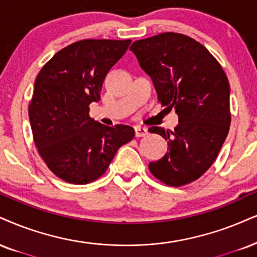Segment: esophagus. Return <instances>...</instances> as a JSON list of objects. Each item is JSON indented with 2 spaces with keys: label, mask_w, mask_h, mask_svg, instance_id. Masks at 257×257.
Returning a JSON list of instances; mask_svg holds the SVG:
<instances>
[{
  "label": "esophagus",
  "mask_w": 257,
  "mask_h": 257,
  "mask_svg": "<svg viewBox=\"0 0 257 257\" xmlns=\"http://www.w3.org/2000/svg\"><path fill=\"white\" fill-rule=\"evenodd\" d=\"M135 134H136V137H137V138L145 137V136L148 135V130H147V127H141V126H136V127H135Z\"/></svg>",
  "instance_id": "obj_1"
}]
</instances>
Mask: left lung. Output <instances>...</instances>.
Returning a JSON list of instances; mask_svg holds the SVG:
<instances>
[{
	"label": "left lung",
	"instance_id": "1",
	"mask_svg": "<svg viewBox=\"0 0 257 257\" xmlns=\"http://www.w3.org/2000/svg\"><path fill=\"white\" fill-rule=\"evenodd\" d=\"M130 50L153 80L158 102L179 115L174 131L149 128L169 147L149 170L167 186L188 185L213 164L229 134V80L212 53L185 34L166 32L136 40Z\"/></svg>",
	"mask_w": 257,
	"mask_h": 257
}]
</instances>
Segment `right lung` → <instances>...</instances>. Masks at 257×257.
Wrapping results in <instances>:
<instances>
[{"mask_svg": "<svg viewBox=\"0 0 257 257\" xmlns=\"http://www.w3.org/2000/svg\"><path fill=\"white\" fill-rule=\"evenodd\" d=\"M131 39H84L64 47L41 68L28 106L38 153L57 177L87 185L102 176L121 145L131 142V126L109 127L89 116L100 100L109 69Z\"/></svg>", "mask_w": 257, "mask_h": 257, "instance_id": "obj_1", "label": "right lung"}]
</instances>
